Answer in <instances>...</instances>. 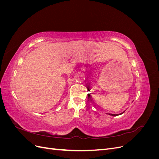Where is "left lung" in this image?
Returning a JSON list of instances; mask_svg holds the SVG:
<instances>
[{
	"label": "left lung",
	"instance_id": "left-lung-1",
	"mask_svg": "<svg viewBox=\"0 0 159 159\" xmlns=\"http://www.w3.org/2000/svg\"><path fill=\"white\" fill-rule=\"evenodd\" d=\"M124 112H125V111H124ZM124 112H123V113H120L119 115L123 114ZM109 115H111V116H117V115H119V114H111V113H109Z\"/></svg>",
	"mask_w": 159,
	"mask_h": 159
}]
</instances>
